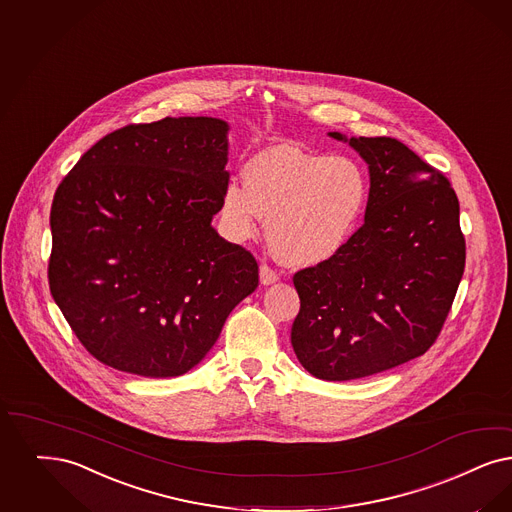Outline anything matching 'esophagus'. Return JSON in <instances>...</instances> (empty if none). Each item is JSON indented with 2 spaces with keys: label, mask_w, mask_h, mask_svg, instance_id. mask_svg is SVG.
<instances>
[{
  "label": "esophagus",
  "mask_w": 512,
  "mask_h": 512,
  "mask_svg": "<svg viewBox=\"0 0 512 512\" xmlns=\"http://www.w3.org/2000/svg\"><path fill=\"white\" fill-rule=\"evenodd\" d=\"M259 280H261L263 286H270V284L278 282V274H276V270H272L270 266L261 265V268H259Z\"/></svg>",
  "instance_id": "esophagus-1"
}]
</instances>
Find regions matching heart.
Here are the masks:
<instances>
[{
  "instance_id": "1",
  "label": "heart",
  "mask_w": 512,
  "mask_h": 512,
  "mask_svg": "<svg viewBox=\"0 0 512 512\" xmlns=\"http://www.w3.org/2000/svg\"><path fill=\"white\" fill-rule=\"evenodd\" d=\"M244 186L226 184L221 217L234 242H249L266 219V240L289 266L308 268L337 257L368 204V179L347 156L274 144L242 169Z\"/></svg>"
}]
</instances>
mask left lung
<instances>
[{"label": "left lung", "mask_w": 512, "mask_h": 512, "mask_svg": "<svg viewBox=\"0 0 512 512\" xmlns=\"http://www.w3.org/2000/svg\"><path fill=\"white\" fill-rule=\"evenodd\" d=\"M368 164L364 225L328 263L299 270L291 345L324 381H352L429 350L465 270L459 200L448 179L390 137H345Z\"/></svg>", "instance_id": "8db88e82"}]
</instances>
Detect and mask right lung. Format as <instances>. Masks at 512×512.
Wrapping results in <instances>:
<instances>
[{"label": "right lung", "instance_id": "obj_1", "mask_svg": "<svg viewBox=\"0 0 512 512\" xmlns=\"http://www.w3.org/2000/svg\"><path fill=\"white\" fill-rule=\"evenodd\" d=\"M228 129L207 116L127 125L59 184L51 295L106 366L183 375L259 286L253 255L211 226L228 184Z\"/></svg>", "mask_w": 512, "mask_h": 512}]
</instances>
